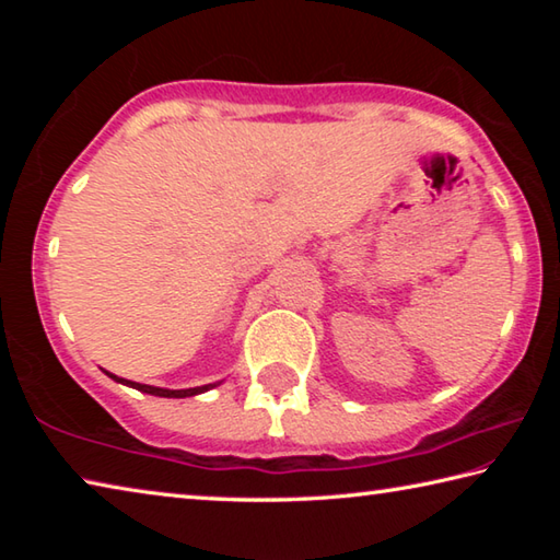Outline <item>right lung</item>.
<instances>
[{
  "instance_id": "1",
  "label": "right lung",
  "mask_w": 560,
  "mask_h": 560,
  "mask_svg": "<svg viewBox=\"0 0 560 560\" xmlns=\"http://www.w3.org/2000/svg\"><path fill=\"white\" fill-rule=\"evenodd\" d=\"M110 375V373H108ZM113 381L116 383H122V385H130V387H136V390H140V393H148V395H158V397H192V395H200V393H205V390H210V387H214V385H202V387H189V390H165V387H153V385H140V383H132V381H122V377H116V375H110Z\"/></svg>"
}]
</instances>
